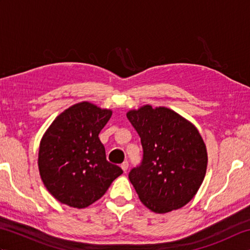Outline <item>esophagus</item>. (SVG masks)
Instances as JSON below:
<instances>
[{"label": "esophagus", "instance_id": "1", "mask_svg": "<svg viewBox=\"0 0 250 250\" xmlns=\"http://www.w3.org/2000/svg\"><path fill=\"white\" fill-rule=\"evenodd\" d=\"M128 167H129V162L128 161H125L124 163L121 164V168L124 169L125 172H126V169H128Z\"/></svg>", "mask_w": 250, "mask_h": 250}]
</instances>
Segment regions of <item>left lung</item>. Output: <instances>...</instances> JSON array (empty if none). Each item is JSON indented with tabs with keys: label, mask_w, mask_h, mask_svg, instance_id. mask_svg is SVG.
Here are the masks:
<instances>
[{
	"label": "left lung",
	"mask_w": 250,
	"mask_h": 250,
	"mask_svg": "<svg viewBox=\"0 0 250 250\" xmlns=\"http://www.w3.org/2000/svg\"><path fill=\"white\" fill-rule=\"evenodd\" d=\"M126 117L143 146L141 164L129 173L141 202L158 214L185 206L206 174V146L198 129L167 107L144 105Z\"/></svg>",
	"instance_id": "obj_1"
}]
</instances>
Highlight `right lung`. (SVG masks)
I'll return each instance as SVG.
<instances>
[{
  "label": "right lung",
  "mask_w": 250,
  "mask_h": 250,
  "mask_svg": "<svg viewBox=\"0 0 250 250\" xmlns=\"http://www.w3.org/2000/svg\"><path fill=\"white\" fill-rule=\"evenodd\" d=\"M113 111L81 102L61 113L43 136L41 178L62 204L84 208L102 198L122 169L106 160L99 134Z\"/></svg>",
  "instance_id": "right-lung-1"
}]
</instances>
